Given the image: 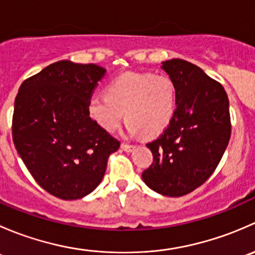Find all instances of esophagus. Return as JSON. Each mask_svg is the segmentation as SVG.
Here are the masks:
<instances>
[{
	"label": "esophagus",
	"mask_w": 255,
	"mask_h": 255,
	"mask_svg": "<svg viewBox=\"0 0 255 255\" xmlns=\"http://www.w3.org/2000/svg\"><path fill=\"white\" fill-rule=\"evenodd\" d=\"M121 148H122L125 151H127V153H129V151H132L133 149L135 148V146L134 145H129V144H127V143H122V144H121Z\"/></svg>",
	"instance_id": "obj_1"
}]
</instances>
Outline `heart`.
Returning a JSON list of instances; mask_svg holds the SVG:
<instances>
[{
    "instance_id": "b5f03b06",
    "label": "heart",
    "mask_w": 255,
    "mask_h": 255,
    "mask_svg": "<svg viewBox=\"0 0 255 255\" xmlns=\"http://www.w3.org/2000/svg\"><path fill=\"white\" fill-rule=\"evenodd\" d=\"M87 111L106 132L117 129L126 112L128 134L139 135L145 132L154 137L164 132L173 121L176 111V85L168 75L128 71L109 82L106 95L92 96Z\"/></svg>"
}]
</instances>
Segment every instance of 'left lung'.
<instances>
[{
    "instance_id": "left-lung-1",
    "label": "left lung",
    "mask_w": 255,
    "mask_h": 255,
    "mask_svg": "<svg viewBox=\"0 0 255 255\" xmlns=\"http://www.w3.org/2000/svg\"><path fill=\"white\" fill-rule=\"evenodd\" d=\"M176 85V111L163 134L146 144L153 163L146 186L164 196L194 191L212 175L231 138L230 101L220 82L182 59L163 61Z\"/></svg>"
}]
</instances>
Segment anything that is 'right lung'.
<instances>
[{"label":"right lung","instance_id":"obj_1","mask_svg":"<svg viewBox=\"0 0 255 255\" xmlns=\"http://www.w3.org/2000/svg\"><path fill=\"white\" fill-rule=\"evenodd\" d=\"M106 69L60 60L20 85L13 143L35 181L53 196L78 200L94 191L120 142L87 111Z\"/></svg>","mask_w":255,"mask_h":255}]
</instances>
